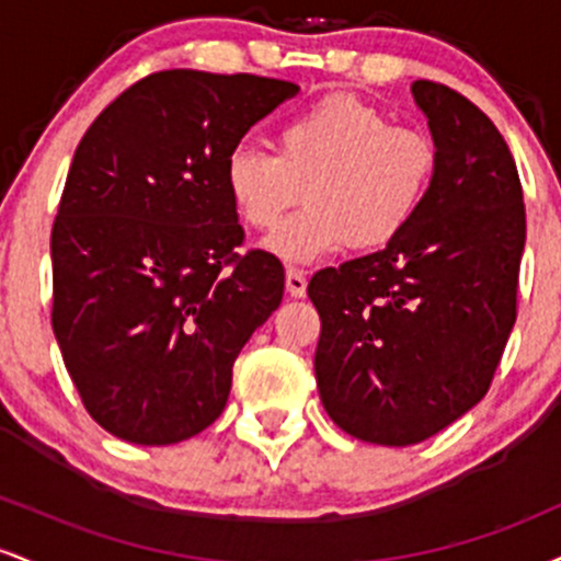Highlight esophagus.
<instances>
[{
    "mask_svg": "<svg viewBox=\"0 0 561 561\" xmlns=\"http://www.w3.org/2000/svg\"><path fill=\"white\" fill-rule=\"evenodd\" d=\"M287 293L293 295V298H302L306 295V287H308V279H306V272H300V268H287Z\"/></svg>",
    "mask_w": 561,
    "mask_h": 561,
    "instance_id": "esophagus-1",
    "label": "esophagus"
}]
</instances>
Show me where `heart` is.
<instances>
[{
    "label": "heart",
    "mask_w": 561,
    "mask_h": 561,
    "mask_svg": "<svg viewBox=\"0 0 561 561\" xmlns=\"http://www.w3.org/2000/svg\"><path fill=\"white\" fill-rule=\"evenodd\" d=\"M274 150L234 147L224 184L248 227L272 231L266 248L293 263L319 261L351 244L382 250L414 224L437 173V147L411 126L351 94H327L276 126Z\"/></svg>",
    "instance_id": "1"
}]
</instances>
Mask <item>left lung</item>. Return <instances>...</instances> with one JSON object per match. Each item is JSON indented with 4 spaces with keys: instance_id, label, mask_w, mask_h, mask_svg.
I'll return each instance as SVG.
<instances>
[{
    "instance_id": "obj_1",
    "label": "left lung",
    "mask_w": 561,
    "mask_h": 561,
    "mask_svg": "<svg viewBox=\"0 0 561 561\" xmlns=\"http://www.w3.org/2000/svg\"><path fill=\"white\" fill-rule=\"evenodd\" d=\"M437 173L409 229L308 282L330 420L377 446H414L491 388L514 319L525 250L517 165L493 121L446 83L414 81Z\"/></svg>"
}]
</instances>
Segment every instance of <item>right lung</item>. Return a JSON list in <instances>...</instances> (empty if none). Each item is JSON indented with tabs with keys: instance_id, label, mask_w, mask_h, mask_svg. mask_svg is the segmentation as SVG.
Segmentation results:
<instances>
[{
	"instance_id": "right-lung-1",
	"label": "right lung",
	"mask_w": 561,
	"mask_h": 561,
	"mask_svg": "<svg viewBox=\"0 0 561 561\" xmlns=\"http://www.w3.org/2000/svg\"><path fill=\"white\" fill-rule=\"evenodd\" d=\"M298 83L160 70L76 147L53 224V330L102 430L171 446L221 416L231 366L285 293V266L242 248L224 165Z\"/></svg>"
}]
</instances>
